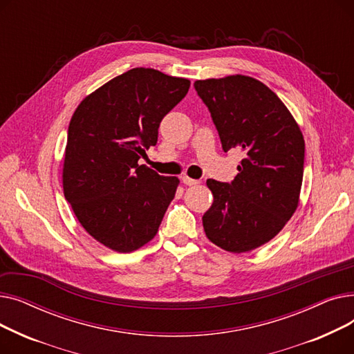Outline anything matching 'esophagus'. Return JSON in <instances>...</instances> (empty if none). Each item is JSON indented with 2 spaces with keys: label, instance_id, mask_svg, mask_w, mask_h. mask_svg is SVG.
<instances>
[{
  "label": "esophagus",
  "instance_id": "esophagus-1",
  "mask_svg": "<svg viewBox=\"0 0 354 354\" xmlns=\"http://www.w3.org/2000/svg\"><path fill=\"white\" fill-rule=\"evenodd\" d=\"M182 182H183L185 185H188V187H194V185H198V183H199L198 179H192V178H189V176H183V178H182Z\"/></svg>",
  "mask_w": 354,
  "mask_h": 354
}]
</instances>
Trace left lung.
Wrapping results in <instances>:
<instances>
[{
  "instance_id": "obj_1",
  "label": "left lung",
  "mask_w": 354,
  "mask_h": 354,
  "mask_svg": "<svg viewBox=\"0 0 354 354\" xmlns=\"http://www.w3.org/2000/svg\"><path fill=\"white\" fill-rule=\"evenodd\" d=\"M224 152L244 159L231 183L208 179L214 203L203 214L211 243L247 252L280 232L299 205L304 174V139L294 118L264 83L248 76L196 80Z\"/></svg>"
}]
</instances>
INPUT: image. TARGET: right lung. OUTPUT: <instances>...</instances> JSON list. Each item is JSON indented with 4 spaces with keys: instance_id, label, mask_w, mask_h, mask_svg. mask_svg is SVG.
Listing matches in <instances>:
<instances>
[{
    "instance_id": "1",
    "label": "right lung",
    "mask_w": 354,
    "mask_h": 354,
    "mask_svg": "<svg viewBox=\"0 0 354 354\" xmlns=\"http://www.w3.org/2000/svg\"><path fill=\"white\" fill-rule=\"evenodd\" d=\"M191 82L153 68H132L88 95L68 124L63 189L82 227L118 252L151 241L179 179L138 160L158 142L162 119Z\"/></svg>"
}]
</instances>
